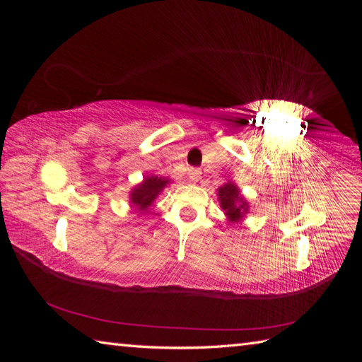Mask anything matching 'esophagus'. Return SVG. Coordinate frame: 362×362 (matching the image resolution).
<instances>
[{
    "label": "esophagus",
    "instance_id": "obj_1",
    "mask_svg": "<svg viewBox=\"0 0 362 362\" xmlns=\"http://www.w3.org/2000/svg\"><path fill=\"white\" fill-rule=\"evenodd\" d=\"M201 169H198V168H193V169H190L189 170V178H190V181H193V182H198L199 180H201Z\"/></svg>",
    "mask_w": 362,
    "mask_h": 362
}]
</instances>
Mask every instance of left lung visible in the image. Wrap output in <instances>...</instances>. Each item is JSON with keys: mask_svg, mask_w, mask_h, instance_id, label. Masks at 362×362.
I'll list each match as a JSON object with an SVG mask.
<instances>
[{"mask_svg": "<svg viewBox=\"0 0 362 362\" xmlns=\"http://www.w3.org/2000/svg\"><path fill=\"white\" fill-rule=\"evenodd\" d=\"M217 199L231 225L242 222L249 211V202L233 180H228L222 187H218Z\"/></svg>", "mask_w": 362, "mask_h": 362, "instance_id": "left-lung-1", "label": "left lung"}]
</instances>
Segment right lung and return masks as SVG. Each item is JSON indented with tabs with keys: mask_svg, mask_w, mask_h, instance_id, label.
I'll use <instances>...</instances> for the list:
<instances>
[{
	"mask_svg": "<svg viewBox=\"0 0 362 362\" xmlns=\"http://www.w3.org/2000/svg\"><path fill=\"white\" fill-rule=\"evenodd\" d=\"M172 181L157 175H145L144 181L134 185L129 192V205L139 214H145V211L157 199V196L168 187Z\"/></svg>",
	"mask_w": 362,
	"mask_h": 362,
	"instance_id": "add662e5",
	"label": "right lung"
}]
</instances>
